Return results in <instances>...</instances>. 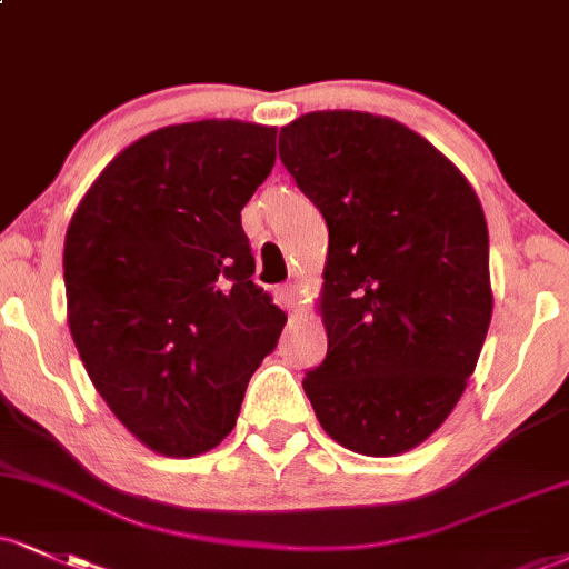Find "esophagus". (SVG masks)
Wrapping results in <instances>:
<instances>
[{"mask_svg":"<svg viewBox=\"0 0 569 569\" xmlns=\"http://www.w3.org/2000/svg\"><path fill=\"white\" fill-rule=\"evenodd\" d=\"M276 299H278L280 307H286V310H297V305H299V291H297V286H293V283L278 286V289H276Z\"/></svg>","mask_w":569,"mask_h":569,"instance_id":"obj_1","label":"esophagus"}]
</instances>
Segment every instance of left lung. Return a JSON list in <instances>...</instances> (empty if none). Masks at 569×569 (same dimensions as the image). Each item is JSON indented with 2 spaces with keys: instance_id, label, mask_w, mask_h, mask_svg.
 <instances>
[{
  "instance_id": "1",
  "label": "left lung",
  "mask_w": 569,
  "mask_h": 569,
  "mask_svg": "<svg viewBox=\"0 0 569 569\" xmlns=\"http://www.w3.org/2000/svg\"><path fill=\"white\" fill-rule=\"evenodd\" d=\"M278 153L328 224V352L305 392L339 445L406 453L456 408L488 333L480 198L432 142L385 116H299Z\"/></svg>"
}]
</instances>
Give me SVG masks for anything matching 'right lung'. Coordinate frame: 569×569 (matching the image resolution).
<instances>
[{
  "label": "right lung",
  "instance_id": "obj_1",
  "mask_svg": "<svg viewBox=\"0 0 569 569\" xmlns=\"http://www.w3.org/2000/svg\"><path fill=\"white\" fill-rule=\"evenodd\" d=\"M276 132L230 119L156 129L102 169L68 224L73 345L116 419L161 456L230 435L283 331L241 224Z\"/></svg>",
  "mask_w": 569,
  "mask_h": 569
}]
</instances>
